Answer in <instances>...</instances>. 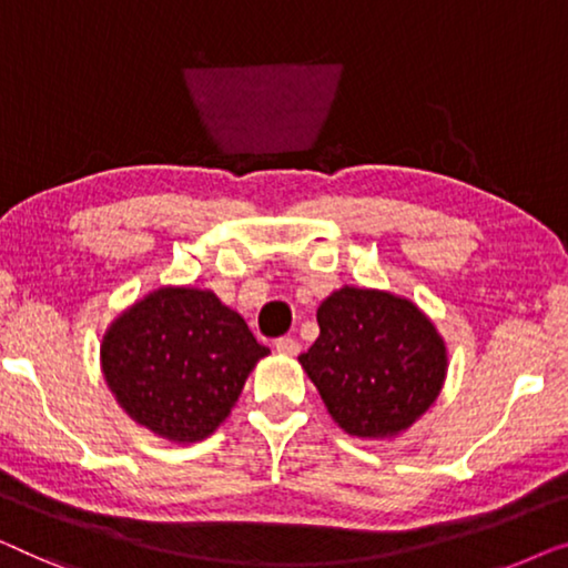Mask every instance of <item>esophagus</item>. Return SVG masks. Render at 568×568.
<instances>
[{"mask_svg":"<svg viewBox=\"0 0 568 568\" xmlns=\"http://www.w3.org/2000/svg\"><path fill=\"white\" fill-rule=\"evenodd\" d=\"M275 349L281 355H298L301 353V345H298V339H293V337H281L275 342Z\"/></svg>","mask_w":568,"mask_h":568,"instance_id":"esophagus-1","label":"esophagus"}]
</instances>
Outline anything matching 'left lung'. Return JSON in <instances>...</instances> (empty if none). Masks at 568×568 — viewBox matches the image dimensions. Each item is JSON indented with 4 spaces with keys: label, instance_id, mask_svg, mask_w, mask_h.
Listing matches in <instances>:
<instances>
[{
    "label": "left lung",
    "instance_id": "obj_1",
    "mask_svg": "<svg viewBox=\"0 0 568 568\" xmlns=\"http://www.w3.org/2000/svg\"><path fill=\"white\" fill-rule=\"evenodd\" d=\"M316 322L318 339L298 361L347 435H402L440 396L445 342L409 298L345 285L322 301Z\"/></svg>",
    "mask_w": 568,
    "mask_h": 568
}]
</instances>
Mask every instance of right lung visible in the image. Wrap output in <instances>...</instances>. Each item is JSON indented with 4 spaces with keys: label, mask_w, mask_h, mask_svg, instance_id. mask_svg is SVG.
<instances>
[{
    "label": "right lung",
    "mask_w": 568,
    "mask_h": 568,
    "mask_svg": "<svg viewBox=\"0 0 568 568\" xmlns=\"http://www.w3.org/2000/svg\"><path fill=\"white\" fill-rule=\"evenodd\" d=\"M270 355L236 311L201 287H159L108 326L100 363L121 409L159 437L197 443L234 409Z\"/></svg>",
    "instance_id": "1"
}]
</instances>
